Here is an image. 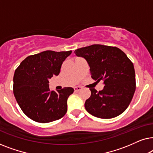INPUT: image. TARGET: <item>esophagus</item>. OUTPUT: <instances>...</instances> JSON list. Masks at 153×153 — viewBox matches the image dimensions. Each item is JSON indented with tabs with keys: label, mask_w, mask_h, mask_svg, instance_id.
Masks as SVG:
<instances>
[{
	"label": "esophagus",
	"mask_w": 153,
	"mask_h": 153,
	"mask_svg": "<svg viewBox=\"0 0 153 153\" xmlns=\"http://www.w3.org/2000/svg\"><path fill=\"white\" fill-rule=\"evenodd\" d=\"M74 91L75 92H79V91H81V87H79V86H77V87H74Z\"/></svg>",
	"instance_id": "1"
}]
</instances>
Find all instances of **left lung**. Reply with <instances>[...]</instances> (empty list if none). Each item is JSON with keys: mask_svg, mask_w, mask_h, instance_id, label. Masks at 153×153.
Wrapping results in <instances>:
<instances>
[{"mask_svg": "<svg viewBox=\"0 0 153 153\" xmlns=\"http://www.w3.org/2000/svg\"><path fill=\"white\" fill-rule=\"evenodd\" d=\"M75 54L84 58L90 66L91 77L104 81L103 90L90 88L91 95L85 102L90 114L97 118H115L128 107L136 90L134 65L118 48L93 45L76 49Z\"/></svg>", "mask_w": 153, "mask_h": 153, "instance_id": "8db88e82", "label": "left lung"}]
</instances>
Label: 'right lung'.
<instances>
[{
	"instance_id": "1",
	"label": "right lung",
	"mask_w": 153,
	"mask_h": 153,
	"mask_svg": "<svg viewBox=\"0 0 153 153\" xmlns=\"http://www.w3.org/2000/svg\"><path fill=\"white\" fill-rule=\"evenodd\" d=\"M72 51H45L29 56L16 69L13 92L21 109L31 120L46 123L58 120L68 110L67 101L74 89L50 91L49 79L59 74L62 62Z\"/></svg>"
}]
</instances>
